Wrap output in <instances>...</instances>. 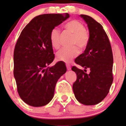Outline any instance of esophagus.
I'll use <instances>...</instances> for the list:
<instances>
[{
  "instance_id": "esophagus-1",
  "label": "esophagus",
  "mask_w": 126,
  "mask_h": 126,
  "mask_svg": "<svg viewBox=\"0 0 126 126\" xmlns=\"http://www.w3.org/2000/svg\"><path fill=\"white\" fill-rule=\"evenodd\" d=\"M66 68L68 70H70L71 69V66L69 65V64H66Z\"/></svg>"
}]
</instances>
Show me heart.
Wrapping results in <instances>:
<instances>
[{"mask_svg": "<svg viewBox=\"0 0 126 126\" xmlns=\"http://www.w3.org/2000/svg\"><path fill=\"white\" fill-rule=\"evenodd\" d=\"M66 31L72 34L71 44L75 45L71 47H63L57 52L56 58L57 60L69 63L79 54V49H83L87 46L90 35L84 25L80 21L72 19L63 25ZM60 32L57 29H53L50 33L49 39L52 47L58 49L60 46ZM77 45L78 47L76 46Z\"/></svg>", "mask_w": 126, "mask_h": 126, "instance_id": "heart-1", "label": "heart"}]
</instances>
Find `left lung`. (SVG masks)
<instances>
[{
	"mask_svg": "<svg viewBox=\"0 0 126 126\" xmlns=\"http://www.w3.org/2000/svg\"><path fill=\"white\" fill-rule=\"evenodd\" d=\"M88 24L90 32L88 44L84 52L75 60L84 71L72 66L77 80L72 85L77 101L86 105L97 104L105 98L113 80V57L111 44L101 24L90 16L81 15ZM87 69H90L89 74Z\"/></svg>",
	"mask_w": 126,
	"mask_h": 126,
	"instance_id": "1",
	"label": "left lung"
}]
</instances>
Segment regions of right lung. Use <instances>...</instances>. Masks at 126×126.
I'll list each match as a JSON object with an SVG mask.
<instances>
[{
    "label": "right lung",
    "instance_id": "right-lung-1",
    "mask_svg": "<svg viewBox=\"0 0 126 126\" xmlns=\"http://www.w3.org/2000/svg\"><path fill=\"white\" fill-rule=\"evenodd\" d=\"M69 17L68 13L36 16L17 39L14 50V77L20 97L30 106L42 107L50 102L57 81L66 71L62 62L47 66L55 58L50 32Z\"/></svg>",
    "mask_w": 126,
    "mask_h": 126
}]
</instances>
